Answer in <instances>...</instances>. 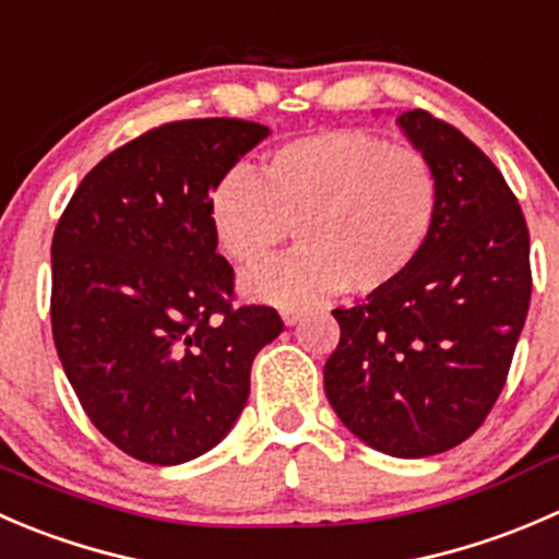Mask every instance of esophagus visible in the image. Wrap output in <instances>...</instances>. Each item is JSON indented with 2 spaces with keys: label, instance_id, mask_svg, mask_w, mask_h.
I'll return each instance as SVG.
<instances>
[{
  "label": "esophagus",
  "instance_id": "obj_1",
  "mask_svg": "<svg viewBox=\"0 0 559 559\" xmlns=\"http://www.w3.org/2000/svg\"><path fill=\"white\" fill-rule=\"evenodd\" d=\"M301 318H304V309L301 307L282 309V320H285V325H296Z\"/></svg>",
  "mask_w": 559,
  "mask_h": 559
}]
</instances>
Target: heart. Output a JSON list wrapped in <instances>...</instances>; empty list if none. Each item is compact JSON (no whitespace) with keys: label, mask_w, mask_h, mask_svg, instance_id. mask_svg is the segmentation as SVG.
Returning <instances> with one entry per match:
<instances>
[{"label":"heart","mask_w":559,"mask_h":559,"mask_svg":"<svg viewBox=\"0 0 559 559\" xmlns=\"http://www.w3.org/2000/svg\"><path fill=\"white\" fill-rule=\"evenodd\" d=\"M206 209L219 250L239 266L269 261L296 228L301 250L241 280L255 301L296 307L340 287L356 296L394 287L432 239L440 179L418 148L325 130L272 148L258 176L230 170Z\"/></svg>","instance_id":"1"}]
</instances>
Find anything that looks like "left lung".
Returning a JSON list of instances; mask_svg holds the SVG:
<instances>
[{
	"label": "left lung",
	"mask_w": 559,
	"mask_h": 559,
	"mask_svg": "<svg viewBox=\"0 0 559 559\" xmlns=\"http://www.w3.org/2000/svg\"><path fill=\"white\" fill-rule=\"evenodd\" d=\"M400 127L432 159L440 217L394 287L334 309L340 345L323 367L347 429L400 460L465 443L495 407L530 309V234L489 157L449 121L416 108Z\"/></svg>",
	"instance_id": "8db88e82"
}]
</instances>
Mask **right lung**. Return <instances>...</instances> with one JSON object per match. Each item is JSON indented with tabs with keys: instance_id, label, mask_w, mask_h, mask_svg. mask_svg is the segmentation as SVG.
Instances as JSON below:
<instances>
[{
	"instance_id": "right-lung-1",
	"label": "right lung",
	"mask_w": 559,
	"mask_h": 559,
	"mask_svg": "<svg viewBox=\"0 0 559 559\" xmlns=\"http://www.w3.org/2000/svg\"><path fill=\"white\" fill-rule=\"evenodd\" d=\"M269 135L245 119H185L124 143L84 176L51 245V329L90 421L148 465L219 443L250 396L277 309L234 307L209 192Z\"/></svg>"
}]
</instances>
